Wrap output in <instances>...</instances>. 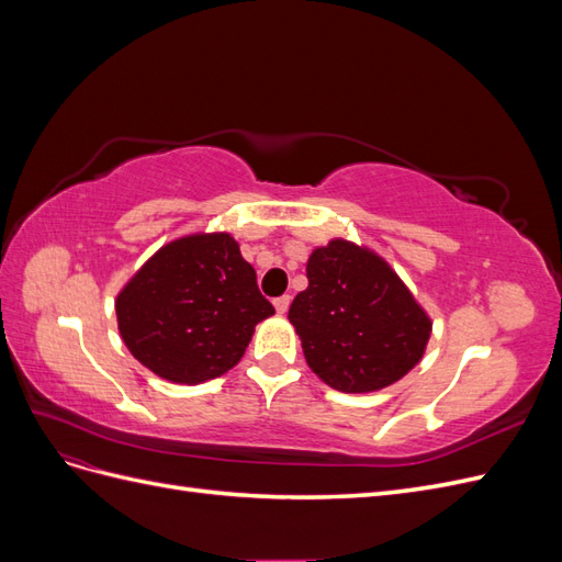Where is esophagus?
Masks as SVG:
<instances>
[{
	"mask_svg": "<svg viewBox=\"0 0 562 562\" xmlns=\"http://www.w3.org/2000/svg\"><path fill=\"white\" fill-rule=\"evenodd\" d=\"M274 307H277V312H279V314H285V312H288V307H291V297H288V295L277 297V300H274Z\"/></svg>",
	"mask_w": 562,
	"mask_h": 562,
	"instance_id": "34e87169",
	"label": "esophagus"
}]
</instances>
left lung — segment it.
I'll list each match as a JSON object with an SVG mask.
<instances>
[{"instance_id": "left-lung-1", "label": "left lung", "mask_w": 562, "mask_h": 562, "mask_svg": "<svg viewBox=\"0 0 562 562\" xmlns=\"http://www.w3.org/2000/svg\"><path fill=\"white\" fill-rule=\"evenodd\" d=\"M307 279L288 318L328 386L368 394L422 361L434 321L380 252L337 236L312 250Z\"/></svg>"}]
</instances>
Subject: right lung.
<instances>
[{
	"mask_svg": "<svg viewBox=\"0 0 562 562\" xmlns=\"http://www.w3.org/2000/svg\"><path fill=\"white\" fill-rule=\"evenodd\" d=\"M128 351L161 380L201 384L241 361L260 321L274 314L229 232L168 241L114 300Z\"/></svg>",
	"mask_w": 562,
	"mask_h": 562,
	"instance_id": "right-lung-1",
	"label": "right lung"
}]
</instances>
